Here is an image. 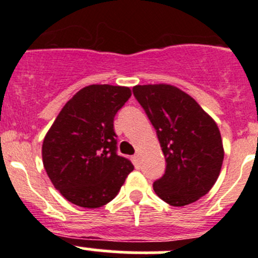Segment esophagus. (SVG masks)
<instances>
[{"mask_svg":"<svg viewBox=\"0 0 258 258\" xmlns=\"http://www.w3.org/2000/svg\"><path fill=\"white\" fill-rule=\"evenodd\" d=\"M132 162H134L135 167L140 168V156L139 155H134V156H132Z\"/></svg>","mask_w":258,"mask_h":258,"instance_id":"obj_1","label":"esophagus"}]
</instances>
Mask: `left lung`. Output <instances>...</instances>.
<instances>
[{"instance_id":"1","label":"left lung","mask_w":258,"mask_h":258,"mask_svg":"<svg viewBox=\"0 0 258 258\" xmlns=\"http://www.w3.org/2000/svg\"><path fill=\"white\" fill-rule=\"evenodd\" d=\"M132 91L165 155V175L153 182L156 195L176 207L200 200L217 181L225 156L216 122L175 86H135Z\"/></svg>"}]
</instances>
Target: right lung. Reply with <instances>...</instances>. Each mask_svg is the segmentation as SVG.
<instances>
[{
  "label": "right lung",
  "instance_id": "obj_1",
  "mask_svg": "<svg viewBox=\"0 0 258 258\" xmlns=\"http://www.w3.org/2000/svg\"><path fill=\"white\" fill-rule=\"evenodd\" d=\"M131 97L128 87L91 85L58 113L42 145L43 167L54 188L74 205L97 209L112 201L134 170L117 155L113 119Z\"/></svg>",
  "mask_w": 258,
  "mask_h": 258
}]
</instances>
